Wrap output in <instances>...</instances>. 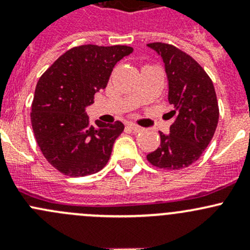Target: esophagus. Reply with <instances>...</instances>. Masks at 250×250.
Returning a JSON list of instances; mask_svg holds the SVG:
<instances>
[{
    "label": "esophagus",
    "instance_id": "1",
    "mask_svg": "<svg viewBox=\"0 0 250 250\" xmlns=\"http://www.w3.org/2000/svg\"><path fill=\"white\" fill-rule=\"evenodd\" d=\"M128 127H129L132 130H134V132H141V130L144 129L143 127H140V125H135V123H129V125H128Z\"/></svg>",
    "mask_w": 250,
    "mask_h": 250
}]
</instances>
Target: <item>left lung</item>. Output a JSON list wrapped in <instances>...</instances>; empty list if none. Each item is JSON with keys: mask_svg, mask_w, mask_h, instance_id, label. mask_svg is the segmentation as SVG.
<instances>
[{"mask_svg": "<svg viewBox=\"0 0 250 250\" xmlns=\"http://www.w3.org/2000/svg\"><path fill=\"white\" fill-rule=\"evenodd\" d=\"M148 47L162 57L169 82L168 100L174 118L169 134L160 132L161 145L146 156L160 169L179 170L201 157L219 121V105L210 77L188 53L169 43L153 42Z\"/></svg>", "mask_w": 250, "mask_h": 250, "instance_id": "1", "label": "left lung"}]
</instances>
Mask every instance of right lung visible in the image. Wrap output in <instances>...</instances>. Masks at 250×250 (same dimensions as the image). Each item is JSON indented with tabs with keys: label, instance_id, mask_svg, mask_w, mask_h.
Listing matches in <instances>:
<instances>
[{
	"label": "right lung",
	"instance_id": "1",
	"mask_svg": "<svg viewBox=\"0 0 250 250\" xmlns=\"http://www.w3.org/2000/svg\"><path fill=\"white\" fill-rule=\"evenodd\" d=\"M132 52L128 46L74 47L40 77L30 113L32 130L46 160L64 175H89L109 162L125 125L97 122L94 128L84 109L106 87L116 62Z\"/></svg>",
	"mask_w": 250,
	"mask_h": 250
}]
</instances>
